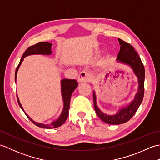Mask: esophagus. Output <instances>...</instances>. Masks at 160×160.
<instances>
[{"label":"esophagus","instance_id":"obj_1","mask_svg":"<svg viewBox=\"0 0 160 160\" xmlns=\"http://www.w3.org/2000/svg\"><path fill=\"white\" fill-rule=\"evenodd\" d=\"M91 76L90 74L87 72V71H83L80 72V74L78 76V81L79 82H88L90 80Z\"/></svg>","mask_w":160,"mask_h":160}]
</instances>
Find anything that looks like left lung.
Returning a JSON list of instances; mask_svg holds the SVG:
<instances>
[{
	"label": "left lung",
	"mask_w": 160,
	"mask_h": 160,
	"mask_svg": "<svg viewBox=\"0 0 160 160\" xmlns=\"http://www.w3.org/2000/svg\"><path fill=\"white\" fill-rule=\"evenodd\" d=\"M120 49L116 61L129 67L138 78V88L134 99L127 106L121 107L115 114L104 113L98 107L96 101V91H93V104L96 113L102 120L108 124L118 125L128 122L133 116L141 104L144 94L145 69L138 53L130 44L118 38Z\"/></svg>",
	"instance_id": "1"
}]
</instances>
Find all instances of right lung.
Returning <instances> with one entry per match:
<instances>
[{"label": "right lung", "instance_id": "right-lung-1", "mask_svg": "<svg viewBox=\"0 0 160 160\" xmlns=\"http://www.w3.org/2000/svg\"><path fill=\"white\" fill-rule=\"evenodd\" d=\"M52 44L49 42H40L38 44H36L35 45H33L29 47L28 48L25 53H23V55L20 59V62L18 64V67H17L15 72V82H16V78H17V73L19 68L21 65L22 61L25 57L31 55H47L50 56L52 54ZM60 86H61V94H62V102H63V108L62 111L61 112L60 115L57 118L56 120H53L49 123H40V122H37L34 120H33L32 119L30 118L29 115L25 113V111H24L23 108L22 107L21 104L20 102L19 98L17 96V100H18V102L20 107L21 108V109L24 111V113L28 116V118L31 120L33 124L36 125L37 127L45 128L47 129L59 127L60 126H62L64 122L66 121L67 119L68 115H69V109L70 106V100L71 97L72 95L74 90L76 89L78 87V82L76 80H71V79H66L64 78L60 81Z\"/></svg>", "mask_w": 160, "mask_h": 160}]
</instances>
